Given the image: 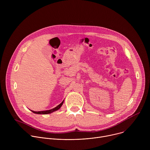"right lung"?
<instances>
[{"label":"right lung","instance_id":"right-lung-1","mask_svg":"<svg viewBox=\"0 0 150 150\" xmlns=\"http://www.w3.org/2000/svg\"><path fill=\"white\" fill-rule=\"evenodd\" d=\"M63 101H64V100L60 104H59L57 106H56V108H53V109H50V110H45V111H40V112H35V111H33V110H31V112H33L34 113H35V114H42V115H47V114H49V113H53V112H55V111H57V110H58L61 107H62V104H63Z\"/></svg>","mask_w":150,"mask_h":150}]
</instances>
